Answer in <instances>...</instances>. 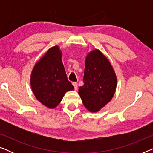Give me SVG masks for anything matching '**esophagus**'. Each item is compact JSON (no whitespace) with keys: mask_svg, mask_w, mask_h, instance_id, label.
Here are the masks:
<instances>
[{"mask_svg":"<svg viewBox=\"0 0 153 153\" xmlns=\"http://www.w3.org/2000/svg\"><path fill=\"white\" fill-rule=\"evenodd\" d=\"M72 85H74L75 91H76L77 88H78V83H77L76 82H73V83H72Z\"/></svg>","mask_w":153,"mask_h":153,"instance_id":"esophagus-1","label":"esophagus"}]
</instances>
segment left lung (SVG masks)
I'll return each instance as SVG.
<instances>
[{"label": "left lung", "mask_w": 153, "mask_h": 153, "mask_svg": "<svg viewBox=\"0 0 153 153\" xmlns=\"http://www.w3.org/2000/svg\"><path fill=\"white\" fill-rule=\"evenodd\" d=\"M115 71L107 58L99 49L87 54L85 60L83 86L79 95L90 112H98L114 97L117 86Z\"/></svg>", "instance_id": "1"}]
</instances>
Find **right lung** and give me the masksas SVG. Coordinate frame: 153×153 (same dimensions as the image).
I'll return each instance as SVG.
<instances>
[{"label": "right lung", "mask_w": 153, "mask_h": 153, "mask_svg": "<svg viewBox=\"0 0 153 153\" xmlns=\"http://www.w3.org/2000/svg\"><path fill=\"white\" fill-rule=\"evenodd\" d=\"M30 81L36 99L49 108H56L65 94L74 89L67 77L58 45L48 49L35 64Z\"/></svg>", "instance_id": "right-lung-1"}]
</instances>
